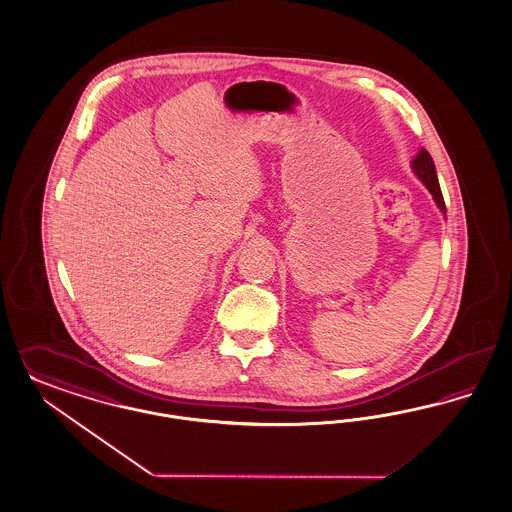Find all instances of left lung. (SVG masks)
Masks as SVG:
<instances>
[{"mask_svg":"<svg viewBox=\"0 0 512 512\" xmlns=\"http://www.w3.org/2000/svg\"><path fill=\"white\" fill-rule=\"evenodd\" d=\"M412 170L414 174L422 179L423 185L427 187V191L433 194L437 206L441 208L442 213L446 212V206H444V198H442L441 185H439V179H437V172H435V164L431 155L420 149V153L416 155V159L412 160Z\"/></svg>","mask_w":512,"mask_h":512,"instance_id":"left-lung-1","label":"left lung"}]
</instances>
